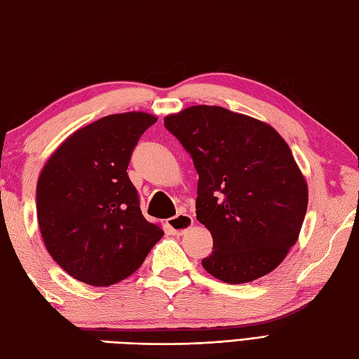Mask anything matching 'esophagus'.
<instances>
[{"mask_svg": "<svg viewBox=\"0 0 359 359\" xmlns=\"http://www.w3.org/2000/svg\"><path fill=\"white\" fill-rule=\"evenodd\" d=\"M191 226H193V217L187 215V212H179L177 216H174L168 220V228H170V231L175 236H182Z\"/></svg>", "mask_w": 359, "mask_h": 359, "instance_id": "1", "label": "esophagus"}]
</instances>
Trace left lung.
<instances>
[{"label":"left lung","mask_w":359,"mask_h":359,"mask_svg":"<svg viewBox=\"0 0 359 359\" xmlns=\"http://www.w3.org/2000/svg\"><path fill=\"white\" fill-rule=\"evenodd\" d=\"M163 121L199 174L196 216L215 247L203 269L226 284L273 271L299 238L309 203L287 142L265 121L220 106H189Z\"/></svg>","instance_id":"8db88e82"}]
</instances>
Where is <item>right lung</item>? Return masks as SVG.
<instances>
[{
    "label": "right lung",
    "instance_id": "add662e5",
    "mask_svg": "<svg viewBox=\"0 0 359 359\" xmlns=\"http://www.w3.org/2000/svg\"><path fill=\"white\" fill-rule=\"evenodd\" d=\"M157 117L111 114L72 133L36 182V217L49 255L74 279L108 287L139 269L163 230L143 217L128 177L131 152Z\"/></svg>",
    "mask_w": 359,
    "mask_h": 359
}]
</instances>
